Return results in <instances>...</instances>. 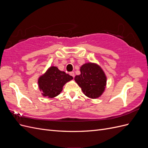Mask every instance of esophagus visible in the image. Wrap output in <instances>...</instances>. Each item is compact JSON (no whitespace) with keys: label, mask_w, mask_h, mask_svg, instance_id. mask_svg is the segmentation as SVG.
Masks as SVG:
<instances>
[{"label":"esophagus","mask_w":148,"mask_h":148,"mask_svg":"<svg viewBox=\"0 0 148 148\" xmlns=\"http://www.w3.org/2000/svg\"><path fill=\"white\" fill-rule=\"evenodd\" d=\"M70 75L71 76V77H75V73L73 72V71H71V72H70Z\"/></svg>","instance_id":"1"}]
</instances>
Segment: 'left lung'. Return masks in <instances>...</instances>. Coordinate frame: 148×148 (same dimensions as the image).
<instances>
[{"label": "left lung", "instance_id": "1", "mask_svg": "<svg viewBox=\"0 0 148 148\" xmlns=\"http://www.w3.org/2000/svg\"><path fill=\"white\" fill-rule=\"evenodd\" d=\"M81 74L75 77L83 93L92 99L99 97L104 92L107 78L101 67L96 64L88 63L80 68Z\"/></svg>", "mask_w": 148, "mask_h": 148}]
</instances>
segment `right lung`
I'll list each match as a JSON object with an SVG mask.
<instances>
[{
	"label": "right lung",
	"mask_w": 148,
	"mask_h": 148,
	"mask_svg": "<svg viewBox=\"0 0 148 148\" xmlns=\"http://www.w3.org/2000/svg\"><path fill=\"white\" fill-rule=\"evenodd\" d=\"M72 79L71 76L53 66L39 77L38 85L39 89L43 92L44 96L53 98L59 95L65 84Z\"/></svg>",
	"instance_id": "1"
}]
</instances>
